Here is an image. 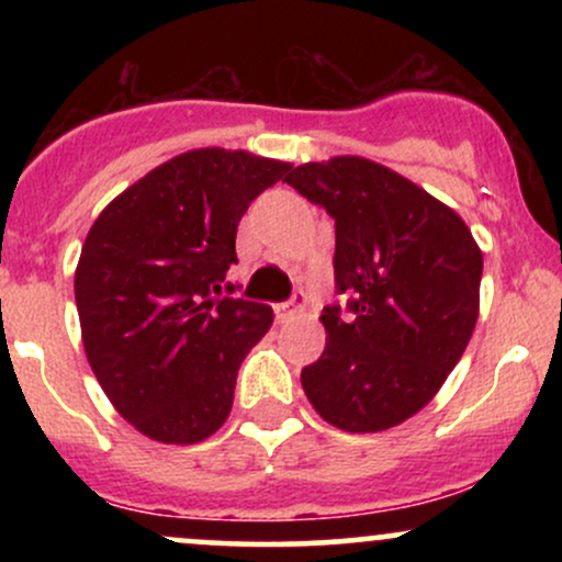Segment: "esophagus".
<instances>
[{
	"label": "esophagus",
	"mask_w": 562,
	"mask_h": 562,
	"mask_svg": "<svg viewBox=\"0 0 562 562\" xmlns=\"http://www.w3.org/2000/svg\"><path fill=\"white\" fill-rule=\"evenodd\" d=\"M306 295L303 293H295L293 299L290 301H285V303H277L274 306V312H277V319H293V317H299V314H303L306 312Z\"/></svg>",
	"instance_id": "esophagus-1"
}]
</instances>
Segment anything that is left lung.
<instances>
[{
  "label": "left lung",
  "mask_w": 562,
  "mask_h": 562,
  "mask_svg": "<svg viewBox=\"0 0 562 562\" xmlns=\"http://www.w3.org/2000/svg\"><path fill=\"white\" fill-rule=\"evenodd\" d=\"M285 182L335 218V290L327 344L301 370L322 420L378 434L436 396L470 344L483 254L457 211L402 173L359 156L295 166Z\"/></svg>",
  "instance_id": "1"
}]
</instances>
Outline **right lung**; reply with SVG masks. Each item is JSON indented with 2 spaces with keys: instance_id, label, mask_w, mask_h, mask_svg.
Masks as SVG:
<instances>
[{
  "instance_id": "right-lung-1",
  "label": "right lung",
  "mask_w": 562,
  "mask_h": 562,
  "mask_svg": "<svg viewBox=\"0 0 562 562\" xmlns=\"http://www.w3.org/2000/svg\"><path fill=\"white\" fill-rule=\"evenodd\" d=\"M290 169L224 147L182 153L89 229L74 280L83 351L119 415L153 441L198 443L227 420L237 370L274 314L218 293L243 214Z\"/></svg>"
}]
</instances>
